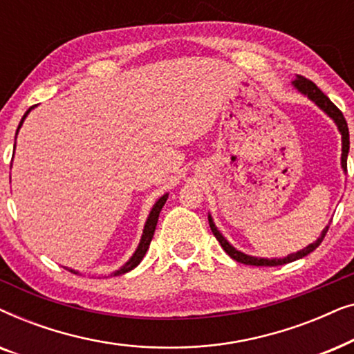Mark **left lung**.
Listing matches in <instances>:
<instances>
[{"mask_svg": "<svg viewBox=\"0 0 354 354\" xmlns=\"http://www.w3.org/2000/svg\"><path fill=\"white\" fill-rule=\"evenodd\" d=\"M293 85L297 86V88L301 91V93L308 95V98H311L314 103L319 106V108L326 111V113L330 115V118L337 122L338 129H340V132H342V142H343V147H342V167H343V171H346V158H348V151H350V132H348V124H346L345 115H343L342 111L338 109L337 106L333 104L330 100H328V96L324 95L322 91L317 88V85L314 84V82L304 79L303 75H298L297 79H295ZM209 227H211L212 234H214V236L217 239V241H219L222 248H224L225 253L229 254L232 259H235L236 263H243V264H248V266H282V264L292 263V261L301 259V258H304V256H308L309 253H311V251L316 250L317 246L322 243L324 236H326L327 230H328V227H326V229L322 230L321 236H319V239H317V241H314V243L306 246V248L301 250V251H298V253L288 254L287 258H282V259H261V258H253V256H246L243 253H240V251H236L234 246L229 245V241H227L224 236H222L219 232H217L216 225L212 224L211 216H209Z\"/></svg>", "mask_w": 354, "mask_h": 354, "instance_id": "left-lung-1", "label": "left lung"}]
</instances>
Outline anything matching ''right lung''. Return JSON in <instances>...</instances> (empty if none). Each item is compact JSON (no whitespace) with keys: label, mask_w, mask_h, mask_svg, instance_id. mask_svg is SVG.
Returning a JSON list of instances; mask_svg holds the SVG:
<instances>
[{"label":"right lung","mask_w":354,"mask_h":354,"mask_svg":"<svg viewBox=\"0 0 354 354\" xmlns=\"http://www.w3.org/2000/svg\"><path fill=\"white\" fill-rule=\"evenodd\" d=\"M32 108H33V106H32ZM32 108H28V109L26 111V114H24V118L21 119V124H19L17 130L21 129L24 119H26V115H27L28 113H30ZM14 147H16V145H14ZM166 200H167V195H164V196L159 198L156 205L153 206V209H151V212H149V217H148V221H147V225H145V230H143V235H142V241H140L137 251H135V254L132 256V258H130V259L127 261V263H125V266H122V268H120L119 270H115L114 275L125 274V272H129V270H132L133 268H137V266L140 264V261L143 259V256L147 254V251H148V248H149V243H151V239H153V235H154V229H156L159 212H161V209H162V206H164V203H166ZM69 270H71V272L77 274L75 270H72V269H69Z\"/></svg>","instance_id":"right-lung-1"}]
</instances>
